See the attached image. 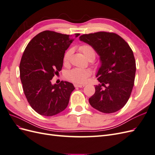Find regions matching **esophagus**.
Returning a JSON list of instances; mask_svg holds the SVG:
<instances>
[{
	"label": "esophagus",
	"instance_id": "esophagus-1",
	"mask_svg": "<svg viewBox=\"0 0 155 155\" xmlns=\"http://www.w3.org/2000/svg\"><path fill=\"white\" fill-rule=\"evenodd\" d=\"M74 86L76 87H79V88H83L85 87V85L84 84H75Z\"/></svg>",
	"mask_w": 155,
	"mask_h": 155
}]
</instances>
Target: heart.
Returning <instances> with one entry per match:
<instances>
[{
    "label": "heart",
    "mask_w": 155,
    "mask_h": 155,
    "mask_svg": "<svg viewBox=\"0 0 155 155\" xmlns=\"http://www.w3.org/2000/svg\"><path fill=\"white\" fill-rule=\"evenodd\" d=\"M79 50L81 51L88 60L91 58L95 59L96 52L92 46L88 45H84L79 47ZM71 52V50H68L65 53L63 58V63L64 64H67L68 63ZM90 75L91 72L88 70L74 68L67 74L66 78L69 81H72L74 83H85L88 80Z\"/></svg>",
    "instance_id": "heart-1"
}]
</instances>
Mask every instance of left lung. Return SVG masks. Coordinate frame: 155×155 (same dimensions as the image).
Masks as SVG:
<instances>
[{"instance_id": "obj_1", "label": "left lung", "mask_w": 155, "mask_h": 155, "mask_svg": "<svg viewBox=\"0 0 155 155\" xmlns=\"http://www.w3.org/2000/svg\"><path fill=\"white\" fill-rule=\"evenodd\" d=\"M79 40L92 46L100 56L101 66L96 76L101 84L95 86L94 94L89 98L91 105L104 113L120 110L129 100L134 86L136 61L132 50L114 33L84 34Z\"/></svg>"}]
</instances>
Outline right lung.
<instances>
[{"label": "right lung", "instance_id": "add662e5", "mask_svg": "<svg viewBox=\"0 0 155 155\" xmlns=\"http://www.w3.org/2000/svg\"><path fill=\"white\" fill-rule=\"evenodd\" d=\"M79 35L46 30L35 35L25 48L19 66L21 80L29 104L41 115L54 116L68 106L73 84L61 81L53 85L51 80L63 67L65 51Z\"/></svg>", "mask_w": 155, "mask_h": 155}]
</instances>
